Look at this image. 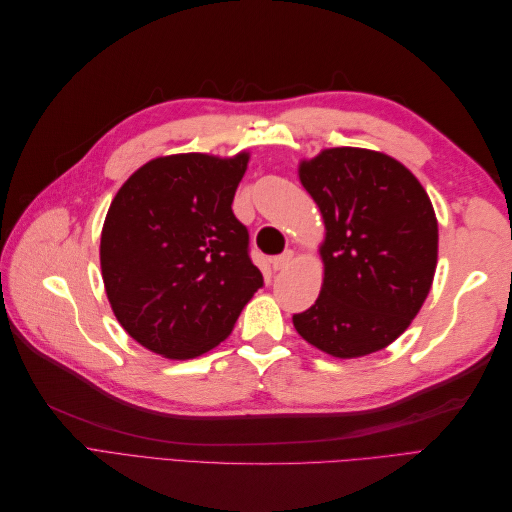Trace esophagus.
<instances>
[{
  "label": "esophagus",
  "instance_id": "1",
  "mask_svg": "<svg viewBox=\"0 0 512 512\" xmlns=\"http://www.w3.org/2000/svg\"><path fill=\"white\" fill-rule=\"evenodd\" d=\"M292 260H294V252H292V250H286L284 254L271 258V265H273L275 271H284V269H288V267L292 265Z\"/></svg>",
  "mask_w": 512,
  "mask_h": 512
}]
</instances>
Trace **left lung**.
<instances>
[{
	"label": "left lung",
	"instance_id": "left-lung-1",
	"mask_svg": "<svg viewBox=\"0 0 512 512\" xmlns=\"http://www.w3.org/2000/svg\"><path fill=\"white\" fill-rule=\"evenodd\" d=\"M327 235L316 303L292 322L307 344L356 359L393 344L423 307L438 265V220L410 170L380 151L333 147L299 164Z\"/></svg>",
	"mask_w": 512,
	"mask_h": 512
}]
</instances>
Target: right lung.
<instances>
[{
    "label": "right lung",
    "instance_id": "right-lung-1",
    "mask_svg": "<svg viewBox=\"0 0 512 512\" xmlns=\"http://www.w3.org/2000/svg\"><path fill=\"white\" fill-rule=\"evenodd\" d=\"M250 153H177L147 162L108 207L100 267L130 337L166 359H194L230 335L262 288L232 198Z\"/></svg>",
    "mask_w": 512,
    "mask_h": 512
}]
</instances>
